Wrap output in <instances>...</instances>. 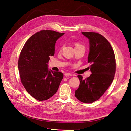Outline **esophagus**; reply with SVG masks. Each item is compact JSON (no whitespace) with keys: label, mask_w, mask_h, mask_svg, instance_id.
Masks as SVG:
<instances>
[{"label":"esophagus","mask_w":131,"mask_h":131,"mask_svg":"<svg viewBox=\"0 0 131 131\" xmlns=\"http://www.w3.org/2000/svg\"><path fill=\"white\" fill-rule=\"evenodd\" d=\"M64 75H66V76H71L72 74L70 73H65Z\"/></svg>","instance_id":"34e87169"}]
</instances>
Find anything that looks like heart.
I'll return each mask as SVG.
<instances>
[{
  "mask_svg": "<svg viewBox=\"0 0 131 131\" xmlns=\"http://www.w3.org/2000/svg\"><path fill=\"white\" fill-rule=\"evenodd\" d=\"M75 48H78V47H81V46H83L82 44H81V43H78V42L75 43Z\"/></svg>",
  "mask_w": 131,
  "mask_h": 131,
  "instance_id": "heart-1",
  "label": "heart"
}]
</instances>
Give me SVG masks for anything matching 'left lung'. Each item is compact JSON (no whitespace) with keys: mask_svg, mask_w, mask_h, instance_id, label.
<instances>
[{"mask_svg":"<svg viewBox=\"0 0 131 131\" xmlns=\"http://www.w3.org/2000/svg\"><path fill=\"white\" fill-rule=\"evenodd\" d=\"M82 33L89 39L88 63L92 74L85 79L78 75L80 83L75 96L81 102L91 103L99 99L112 83L115 73V57L111 45L103 35L91 32Z\"/></svg>","mask_w":131,"mask_h":131,"instance_id":"left-lung-1","label":"left lung"}]
</instances>
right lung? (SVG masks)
Here are the masks:
<instances>
[{"mask_svg": "<svg viewBox=\"0 0 131 131\" xmlns=\"http://www.w3.org/2000/svg\"><path fill=\"white\" fill-rule=\"evenodd\" d=\"M64 33L41 30L31 36L23 47L18 59L22 85L34 98L48 99L56 94L63 78L61 72L49 71L50 56L55 54L57 40Z\"/></svg>", "mask_w": 131, "mask_h": 131, "instance_id": "right-lung-1", "label": "right lung"}]
</instances>
